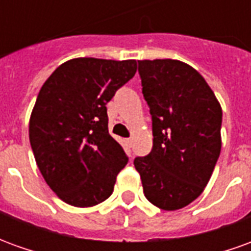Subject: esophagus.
<instances>
[{"label":"esophagus","mask_w":251,"mask_h":251,"mask_svg":"<svg viewBox=\"0 0 251 251\" xmlns=\"http://www.w3.org/2000/svg\"><path fill=\"white\" fill-rule=\"evenodd\" d=\"M125 142H126V147H127V148H131V145H133V141H131V138H126Z\"/></svg>","instance_id":"obj_1"}]
</instances>
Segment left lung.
<instances>
[{"mask_svg": "<svg viewBox=\"0 0 251 251\" xmlns=\"http://www.w3.org/2000/svg\"><path fill=\"white\" fill-rule=\"evenodd\" d=\"M152 115L153 147L134 158L144 194L175 211L192 203L208 183L221 153L222 109L204 77L179 60H138Z\"/></svg>", "mask_w": 251, "mask_h": 251, "instance_id": "obj_1", "label": "left lung"}]
</instances>
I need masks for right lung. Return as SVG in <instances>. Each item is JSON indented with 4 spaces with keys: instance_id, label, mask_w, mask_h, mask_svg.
<instances>
[{
    "instance_id": "obj_1",
    "label": "right lung",
    "mask_w": 251,
    "mask_h": 251,
    "mask_svg": "<svg viewBox=\"0 0 251 251\" xmlns=\"http://www.w3.org/2000/svg\"><path fill=\"white\" fill-rule=\"evenodd\" d=\"M136 71V60L77 57L43 84L30 115V147L47 184L68 204L91 207L113 194L129 158L110 136L106 104Z\"/></svg>"
}]
</instances>
